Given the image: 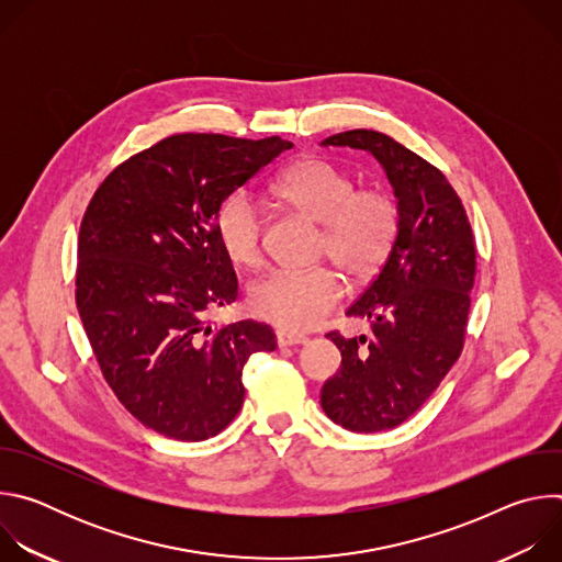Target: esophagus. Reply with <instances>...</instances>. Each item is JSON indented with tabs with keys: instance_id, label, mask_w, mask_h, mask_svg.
Masks as SVG:
<instances>
[{
	"instance_id": "34e87169",
	"label": "esophagus",
	"mask_w": 562,
	"mask_h": 562,
	"mask_svg": "<svg viewBox=\"0 0 562 562\" xmlns=\"http://www.w3.org/2000/svg\"><path fill=\"white\" fill-rule=\"evenodd\" d=\"M276 340H278L280 347H293V345H306L308 342L306 336L293 334V331H284V329L276 331Z\"/></svg>"
}]
</instances>
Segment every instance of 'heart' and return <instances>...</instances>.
Returning <instances> with one entry per match:
<instances>
[{
    "instance_id": "obj_1",
    "label": "heart",
    "mask_w": 562,
    "mask_h": 562,
    "mask_svg": "<svg viewBox=\"0 0 562 562\" xmlns=\"http://www.w3.org/2000/svg\"><path fill=\"white\" fill-rule=\"evenodd\" d=\"M269 193L280 206L323 224L319 251L353 282H367L382 271L403 231V213L391 193L356 189L349 173L319 157L300 159L282 171ZM213 226L222 254L235 267L256 269L262 262V224L251 195H228ZM340 297L342 280L327 267L276 271L249 289V306L258 317L293 331L317 325Z\"/></svg>"
}]
</instances>
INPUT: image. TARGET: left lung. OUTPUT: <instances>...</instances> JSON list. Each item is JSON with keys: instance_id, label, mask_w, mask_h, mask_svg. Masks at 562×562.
<instances>
[{"instance_id": "8db88e82", "label": "left lung", "mask_w": 562, "mask_h": 562, "mask_svg": "<svg viewBox=\"0 0 562 562\" xmlns=\"http://www.w3.org/2000/svg\"><path fill=\"white\" fill-rule=\"evenodd\" d=\"M323 146L369 150L384 169L403 213L397 245L349 306L369 323V336L327 334L342 364L319 405L358 434L393 429L414 416L458 360L475 278V243L464 206L447 178L393 137L356 128Z\"/></svg>"}]
</instances>
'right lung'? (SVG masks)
<instances>
[{"label": "right lung", "instance_id": "obj_1", "mask_svg": "<svg viewBox=\"0 0 562 562\" xmlns=\"http://www.w3.org/2000/svg\"><path fill=\"white\" fill-rule=\"evenodd\" d=\"M291 146L278 135H171L122 162L85 213L77 311L109 386L157 434L217 436L243 409L247 360L278 347L265 323L213 329L206 317L237 297L215 213Z\"/></svg>", "mask_w": 562, "mask_h": 562}]
</instances>
